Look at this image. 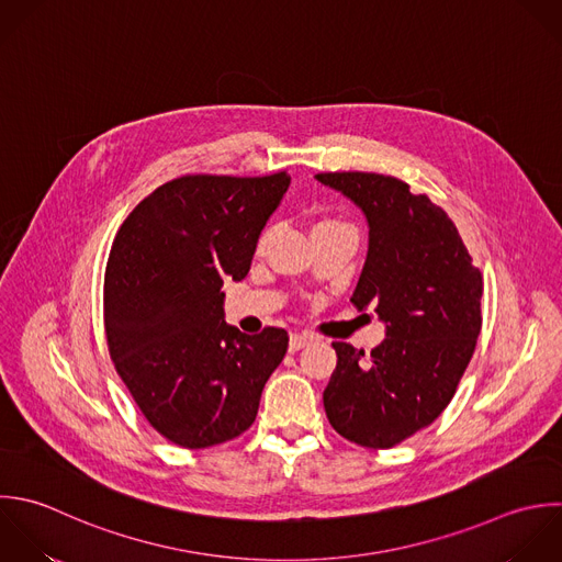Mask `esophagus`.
I'll return each mask as SVG.
<instances>
[{
	"label": "esophagus",
	"instance_id": "1",
	"mask_svg": "<svg viewBox=\"0 0 562 562\" xmlns=\"http://www.w3.org/2000/svg\"><path fill=\"white\" fill-rule=\"evenodd\" d=\"M313 339L308 335H302V333H293L291 339H289V352H297L302 350L304 346H308Z\"/></svg>",
	"mask_w": 562,
	"mask_h": 562
}]
</instances>
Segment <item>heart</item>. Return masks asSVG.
<instances>
[{
	"label": "heart",
	"instance_id": "obj_1",
	"mask_svg": "<svg viewBox=\"0 0 562 562\" xmlns=\"http://www.w3.org/2000/svg\"><path fill=\"white\" fill-rule=\"evenodd\" d=\"M337 227H348V225H344V223H339V221H333V218H326V221L315 223L313 232H322V229H337ZM269 238H271V229H267V232L260 236V240H258V249H260V251L267 247Z\"/></svg>",
	"mask_w": 562,
	"mask_h": 562
}]
</instances>
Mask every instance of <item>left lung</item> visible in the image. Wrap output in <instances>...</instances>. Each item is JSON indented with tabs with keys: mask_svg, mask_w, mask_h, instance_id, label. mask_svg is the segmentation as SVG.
Listing matches in <instances>:
<instances>
[{
	"mask_svg": "<svg viewBox=\"0 0 562 562\" xmlns=\"http://www.w3.org/2000/svg\"><path fill=\"white\" fill-rule=\"evenodd\" d=\"M368 221V256L350 297L372 308L385 339L366 355L335 341L324 390L333 429L368 449H392L451 403L482 330V271L449 214L396 177L319 172Z\"/></svg>",
	"mask_w": 562,
	"mask_h": 562,
	"instance_id": "left-lung-1",
	"label": "left lung"
}]
</instances>
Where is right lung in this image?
<instances>
[{
  "label": "right lung",
  "instance_id": "right-lung-1",
  "mask_svg": "<svg viewBox=\"0 0 562 562\" xmlns=\"http://www.w3.org/2000/svg\"><path fill=\"white\" fill-rule=\"evenodd\" d=\"M291 177L188 175L150 192L122 223L104 271L111 361L144 418L183 449L251 427L289 335H245L225 322Z\"/></svg>",
  "mask_w": 562,
  "mask_h": 562
}]
</instances>
